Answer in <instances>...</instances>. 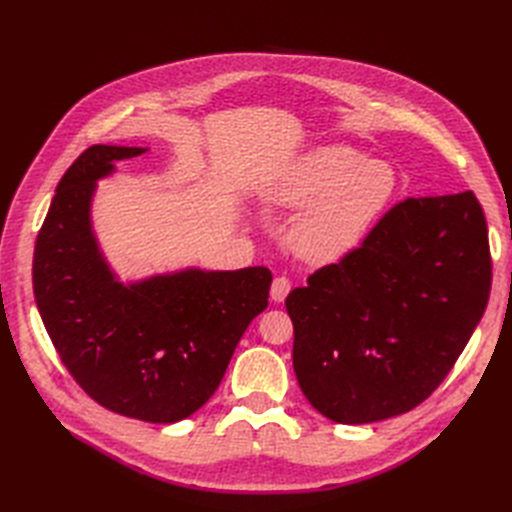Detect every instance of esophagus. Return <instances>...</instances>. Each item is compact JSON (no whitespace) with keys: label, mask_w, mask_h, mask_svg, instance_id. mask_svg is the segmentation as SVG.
<instances>
[{"label":"esophagus","mask_w":512,"mask_h":512,"mask_svg":"<svg viewBox=\"0 0 512 512\" xmlns=\"http://www.w3.org/2000/svg\"><path fill=\"white\" fill-rule=\"evenodd\" d=\"M290 288H292V284H290L288 277H275L273 284H271V299L275 303H282L288 297Z\"/></svg>","instance_id":"34e87169"}]
</instances>
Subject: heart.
Returning a JSON list of instances; mask_svg holds the SVG:
<instances>
[{"label":"heart","mask_w":512,"mask_h":512,"mask_svg":"<svg viewBox=\"0 0 512 512\" xmlns=\"http://www.w3.org/2000/svg\"><path fill=\"white\" fill-rule=\"evenodd\" d=\"M397 192L391 164L344 143H324L277 166L260 181L267 205L299 211L288 243L299 258L331 265L352 254L389 209Z\"/></svg>","instance_id":"1"}]
</instances>
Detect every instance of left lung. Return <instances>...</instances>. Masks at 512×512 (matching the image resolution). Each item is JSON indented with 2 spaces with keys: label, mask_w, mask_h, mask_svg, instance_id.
Segmentation results:
<instances>
[{
  "label": "left lung",
  "mask_w": 512,
  "mask_h": 512,
  "mask_svg": "<svg viewBox=\"0 0 512 512\" xmlns=\"http://www.w3.org/2000/svg\"><path fill=\"white\" fill-rule=\"evenodd\" d=\"M489 290L487 222L476 196L404 200L359 250L288 294L303 395L344 425L416 408L466 348Z\"/></svg>",
  "instance_id": "left-lung-1"
}]
</instances>
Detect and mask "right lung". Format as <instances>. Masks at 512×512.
<instances>
[{
	"label": "right lung",
	"instance_id": "add662e5",
	"mask_svg": "<svg viewBox=\"0 0 512 512\" xmlns=\"http://www.w3.org/2000/svg\"><path fill=\"white\" fill-rule=\"evenodd\" d=\"M145 147L94 145L61 177L34 252V297L61 361L111 412L177 423L218 389L269 305L271 271L185 267L123 282L91 220L98 181Z\"/></svg>",
	"mask_w": 512,
	"mask_h": 512
}]
</instances>
